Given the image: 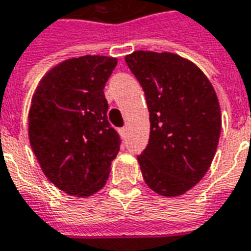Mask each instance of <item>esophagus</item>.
<instances>
[{
	"label": "esophagus",
	"instance_id": "esophagus-1",
	"mask_svg": "<svg viewBox=\"0 0 251 251\" xmlns=\"http://www.w3.org/2000/svg\"><path fill=\"white\" fill-rule=\"evenodd\" d=\"M126 133H127V127H126V126H124V127H121V129H120V134H121V136L125 137Z\"/></svg>",
	"mask_w": 251,
	"mask_h": 251
}]
</instances>
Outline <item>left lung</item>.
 <instances>
[{
	"mask_svg": "<svg viewBox=\"0 0 251 251\" xmlns=\"http://www.w3.org/2000/svg\"><path fill=\"white\" fill-rule=\"evenodd\" d=\"M125 60L149 110V144L137 157L142 177L161 196L185 194L203 179L218 148L215 90L199 67L176 53L134 51Z\"/></svg>",
	"mask_w": 251,
	"mask_h": 251,
	"instance_id": "1",
	"label": "left lung"
}]
</instances>
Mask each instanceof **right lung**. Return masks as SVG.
Listing matches in <instances>:
<instances>
[{
    "label": "right lung",
    "mask_w": 251,
    "mask_h": 251,
    "mask_svg": "<svg viewBox=\"0 0 251 251\" xmlns=\"http://www.w3.org/2000/svg\"><path fill=\"white\" fill-rule=\"evenodd\" d=\"M117 59L74 57L51 68L32 97L28 134L47 179L72 196L103 188L120 152V136L107 121L103 88Z\"/></svg>",
    "instance_id": "1"
}]
</instances>
